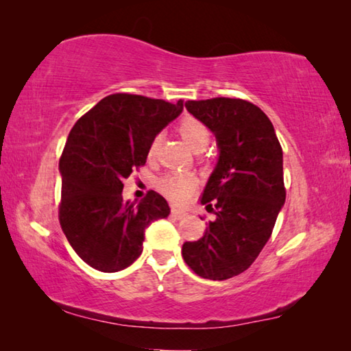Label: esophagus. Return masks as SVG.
Returning <instances> with one entry per match:
<instances>
[{"mask_svg": "<svg viewBox=\"0 0 351 351\" xmlns=\"http://www.w3.org/2000/svg\"><path fill=\"white\" fill-rule=\"evenodd\" d=\"M187 215L186 210H180V209H171V217H175L178 219H181Z\"/></svg>", "mask_w": 351, "mask_h": 351, "instance_id": "esophagus-1", "label": "esophagus"}]
</instances>
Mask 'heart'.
I'll return each instance as SVG.
<instances>
[{
  "label": "heart",
  "mask_w": 351,
  "mask_h": 351,
  "mask_svg": "<svg viewBox=\"0 0 351 351\" xmlns=\"http://www.w3.org/2000/svg\"><path fill=\"white\" fill-rule=\"evenodd\" d=\"M178 132H180L181 138L186 141V144L195 152L204 150L210 142V130L197 117H184L178 123ZM158 147L159 136L153 138L150 145H148V158H153L156 154ZM197 184V176L190 173V171H171V173L159 178L156 186L159 192L173 201V203L182 204L192 198Z\"/></svg>",
  "instance_id": "1"
}]
</instances>
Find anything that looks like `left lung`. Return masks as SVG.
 Here are the masks:
<instances>
[{"label":"left lung","instance_id":"1","mask_svg":"<svg viewBox=\"0 0 351 351\" xmlns=\"http://www.w3.org/2000/svg\"><path fill=\"white\" fill-rule=\"evenodd\" d=\"M186 108L215 134L219 158L201 198L215 219L198 241L184 243L182 258L199 277L226 280L254 263L274 229L287 198L282 145L247 100H189Z\"/></svg>","mask_w":351,"mask_h":351}]
</instances>
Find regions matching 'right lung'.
<instances>
[{
	"mask_svg": "<svg viewBox=\"0 0 351 351\" xmlns=\"http://www.w3.org/2000/svg\"><path fill=\"white\" fill-rule=\"evenodd\" d=\"M178 104L116 93L93 106L69 132L58 162V219L75 254L102 272L128 268L142 254L145 228L170 213L148 190L139 204L123 201V180L145 165L148 145L181 114Z\"/></svg>",
	"mask_w": 351,
	"mask_h": 351,
	"instance_id": "add662e5",
	"label": "right lung"
}]
</instances>
